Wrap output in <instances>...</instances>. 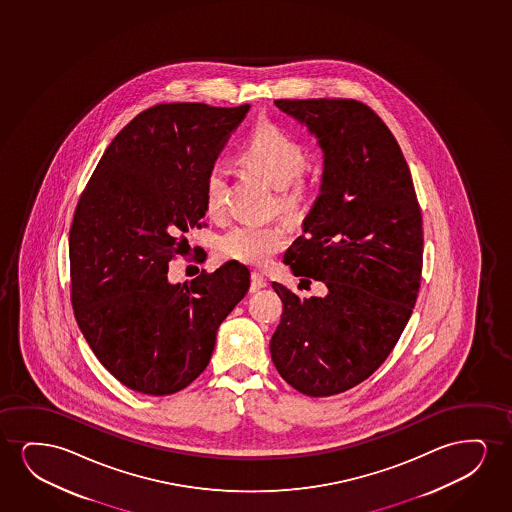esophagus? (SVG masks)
<instances>
[{"instance_id":"34e87169","label":"esophagus","mask_w":512,"mask_h":512,"mask_svg":"<svg viewBox=\"0 0 512 512\" xmlns=\"http://www.w3.org/2000/svg\"><path fill=\"white\" fill-rule=\"evenodd\" d=\"M267 287V280L260 273H252V278H250V292H257L260 288Z\"/></svg>"}]
</instances>
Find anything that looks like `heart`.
I'll return each mask as SVG.
<instances>
[{
  "instance_id": "b5f03b06",
  "label": "heart",
  "mask_w": 512,
  "mask_h": 512,
  "mask_svg": "<svg viewBox=\"0 0 512 512\" xmlns=\"http://www.w3.org/2000/svg\"><path fill=\"white\" fill-rule=\"evenodd\" d=\"M243 161L266 176L278 187V203L287 210H297L309 192V182L302 176L308 168V150L294 134L276 124L260 126L243 147ZM227 173L222 162H213L204 175V206L210 215L225 210ZM288 232L281 224L232 225L218 238L217 250L224 259L238 260L248 266L264 267L287 245Z\"/></svg>"
}]
</instances>
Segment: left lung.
Wrapping results in <instances>:
<instances>
[{
  "label": "left lung",
  "mask_w": 512,
  "mask_h": 512,
  "mask_svg": "<svg viewBox=\"0 0 512 512\" xmlns=\"http://www.w3.org/2000/svg\"><path fill=\"white\" fill-rule=\"evenodd\" d=\"M274 103L323 148L320 196L285 264L329 292L301 299L273 283L283 315L271 357L297 392L330 397L378 371L406 329L423 267L420 203L399 143L371 106L346 98Z\"/></svg>",
  "instance_id": "left-lung-1"
}]
</instances>
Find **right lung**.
<instances>
[{
  "label": "right lung",
  "mask_w": 512,
  "mask_h": 512,
  "mask_svg": "<svg viewBox=\"0 0 512 512\" xmlns=\"http://www.w3.org/2000/svg\"><path fill=\"white\" fill-rule=\"evenodd\" d=\"M250 105L161 103L108 145L70 229L71 304L106 371L134 392H180L210 364L217 329L250 287L236 260L168 281L206 213L204 175Z\"/></svg>",
  "instance_id": "obj_1"
}]
</instances>
